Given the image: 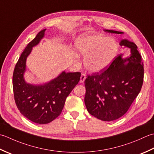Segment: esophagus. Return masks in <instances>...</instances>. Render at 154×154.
Here are the masks:
<instances>
[{
    "instance_id": "esophagus-1",
    "label": "esophagus",
    "mask_w": 154,
    "mask_h": 154,
    "mask_svg": "<svg viewBox=\"0 0 154 154\" xmlns=\"http://www.w3.org/2000/svg\"><path fill=\"white\" fill-rule=\"evenodd\" d=\"M86 79V74L82 73L81 74V76H80V82L81 83H83L84 80Z\"/></svg>"
}]
</instances>
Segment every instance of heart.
<instances>
[{
  "label": "heart",
  "mask_w": 154,
  "mask_h": 154,
  "mask_svg": "<svg viewBox=\"0 0 154 154\" xmlns=\"http://www.w3.org/2000/svg\"><path fill=\"white\" fill-rule=\"evenodd\" d=\"M75 45L78 51L85 56L86 68L94 72L108 66L118 50L115 40L100 34L80 37Z\"/></svg>",
  "instance_id": "1"
}]
</instances>
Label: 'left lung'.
Here are the masks:
<instances>
[{"mask_svg": "<svg viewBox=\"0 0 154 154\" xmlns=\"http://www.w3.org/2000/svg\"><path fill=\"white\" fill-rule=\"evenodd\" d=\"M104 31L123 33L110 30ZM120 45L127 47L129 52L125 55L120 54L106 70L88 75L84 81V102L87 110L102 121H114L124 116L143 84V64L136 44L124 39Z\"/></svg>", "mask_w": 154, "mask_h": 154, "instance_id": "obj_1", "label": "left lung"}]
</instances>
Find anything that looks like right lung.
I'll list each match as a JSON object with an SVG mask.
<instances>
[{"mask_svg": "<svg viewBox=\"0 0 154 154\" xmlns=\"http://www.w3.org/2000/svg\"><path fill=\"white\" fill-rule=\"evenodd\" d=\"M45 29L40 31L28 44L15 66L12 76L14 97L18 110L29 120L39 124H48L61 114L66 99L81 76L80 72H63L44 85L34 86L24 81L27 56L45 36Z\"/></svg>", "mask_w": 154, "mask_h": 154, "instance_id": "add662e5", "label": "right lung"}]
</instances>
